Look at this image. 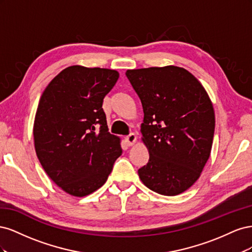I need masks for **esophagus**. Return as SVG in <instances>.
<instances>
[{"label": "esophagus", "instance_id": "obj_1", "mask_svg": "<svg viewBox=\"0 0 252 252\" xmlns=\"http://www.w3.org/2000/svg\"><path fill=\"white\" fill-rule=\"evenodd\" d=\"M125 142L128 146H132V145L136 142V136L134 133H130L125 138Z\"/></svg>", "mask_w": 252, "mask_h": 252}]
</instances>
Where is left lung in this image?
Returning <instances> with one entry per match:
<instances>
[{
  "label": "left lung",
  "mask_w": 252,
  "mask_h": 252,
  "mask_svg": "<svg viewBox=\"0 0 252 252\" xmlns=\"http://www.w3.org/2000/svg\"><path fill=\"white\" fill-rule=\"evenodd\" d=\"M144 111L142 141L149 161L138 170L143 184L163 195L191 187L207 163L215 133L210 97L193 74L178 66L127 70Z\"/></svg>",
  "instance_id": "left-lung-1"
}]
</instances>
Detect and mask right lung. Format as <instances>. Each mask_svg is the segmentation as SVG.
Returning a JSON list of instances; mask_svg holds the SVG:
<instances>
[{"instance_id": "right-lung-1", "label": "right lung", "mask_w": 252, "mask_h": 252, "mask_svg": "<svg viewBox=\"0 0 252 252\" xmlns=\"http://www.w3.org/2000/svg\"><path fill=\"white\" fill-rule=\"evenodd\" d=\"M118 79L117 70L73 65L53 78L40 98L33 124L36 156L68 194L82 197L102 187L122 155L121 140L108 132L102 108Z\"/></svg>"}]
</instances>
